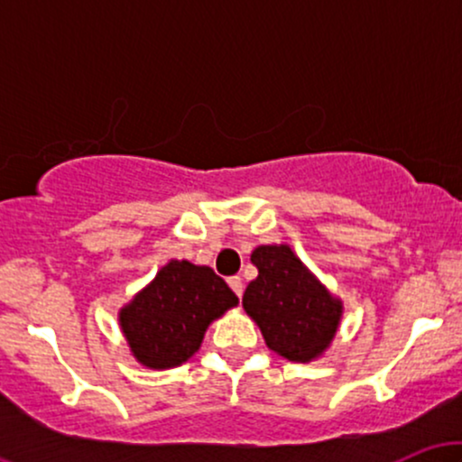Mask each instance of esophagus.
<instances>
[{"instance_id":"1","label":"esophagus","mask_w":462,"mask_h":462,"mask_svg":"<svg viewBox=\"0 0 462 462\" xmlns=\"http://www.w3.org/2000/svg\"><path fill=\"white\" fill-rule=\"evenodd\" d=\"M227 284H230V289L235 291V293L238 295V298H241V295H243V280L238 278V275H235V278L227 280Z\"/></svg>"}]
</instances>
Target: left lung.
<instances>
[{"label":"left lung","instance_id":"1","mask_svg":"<svg viewBox=\"0 0 462 462\" xmlns=\"http://www.w3.org/2000/svg\"><path fill=\"white\" fill-rule=\"evenodd\" d=\"M252 263L258 275L247 284L243 309L261 328L267 347L291 363L319 358L337 337L343 301L284 243L258 245Z\"/></svg>","mask_w":462,"mask_h":462}]
</instances>
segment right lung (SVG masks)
Returning <instances> with one entry per match:
<instances>
[{
  "instance_id": "1",
  "label": "right lung",
  "mask_w": 462,
  "mask_h": 462,
  "mask_svg": "<svg viewBox=\"0 0 462 462\" xmlns=\"http://www.w3.org/2000/svg\"><path fill=\"white\" fill-rule=\"evenodd\" d=\"M238 298L206 264L169 261L145 289L119 310L132 356L147 369H171L201 347L208 326Z\"/></svg>"
}]
</instances>
